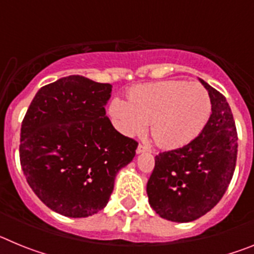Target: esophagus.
Instances as JSON below:
<instances>
[{"instance_id":"1","label":"esophagus","mask_w":254,"mask_h":254,"mask_svg":"<svg viewBox=\"0 0 254 254\" xmlns=\"http://www.w3.org/2000/svg\"><path fill=\"white\" fill-rule=\"evenodd\" d=\"M146 147H145V146H143V145H141V143H140V145H138V146H137V150H136V152H137V154H141V152H145V151H146Z\"/></svg>"}]
</instances>
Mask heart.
<instances>
[{
    "label": "heart",
    "instance_id": "obj_1",
    "mask_svg": "<svg viewBox=\"0 0 254 254\" xmlns=\"http://www.w3.org/2000/svg\"><path fill=\"white\" fill-rule=\"evenodd\" d=\"M128 100L114 98L109 114L117 131L142 136L151 123V134L163 149H179L194 140L211 114L207 90L181 80L140 85L131 89Z\"/></svg>",
    "mask_w": 254,
    "mask_h": 254
}]
</instances>
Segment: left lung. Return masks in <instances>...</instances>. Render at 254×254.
Segmentation results:
<instances>
[{
  "label": "left lung",
  "instance_id": "obj_1",
  "mask_svg": "<svg viewBox=\"0 0 254 254\" xmlns=\"http://www.w3.org/2000/svg\"><path fill=\"white\" fill-rule=\"evenodd\" d=\"M199 81L211 100L205 128L186 146L156 155L146 186L152 210L174 223H190L214 208L228 190L237 163L232 109L223 94Z\"/></svg>",
  "mask_w": 254,
  "mask_h": 254
}]
</instances>
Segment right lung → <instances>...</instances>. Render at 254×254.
<instances>
[{
  "mask_svg": "<svg viewBox=\"0 0 254 254\" xmlns=\"http://www.w3.org/2000/svg\"><path fill=\"white\" fill-rule=\"evenodd\" d=\"M112 85L84 76L40 87L21 125L20 163L46 206L67 217H87L107 206L117 173L138 143L105 116Z\"/></svg>",
  "mask_w": 254,
  "mask_h": 254,
  "instance_id": "add662e5",
  "label": "right lung"
}]
</instances>
